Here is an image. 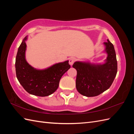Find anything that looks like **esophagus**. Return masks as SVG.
Listing matches in <instances>:
<instances>
[{
  "label": "esophagus",
  "mask_w": 134,
  "mask_h": 134,
  "mask_svg": "<svg viewBox=\"0 0 134 134\" xmlns=\"http://www.w3.org/2000/svg\"><path fill=\"white\" fill-rule=\"evenodd\" d=\"M76 61V58H71L70 59H69V64L70 65H72V64H74V63Z\"/></svg>",
  "instance_id": "esophagus-1"
}]
</instances>
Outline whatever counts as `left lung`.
Instances as JSON below:
<instances>
[{"label": "left lung", "mask_w": 134, "mask_h": 134, "mask_svg": "<svg viewBox=\"0 0 134 134\" xmlns=\"http://www.w3.org/2000/svg\"><path fill=\"white\" fill-rule=\"evenodd\" d=\"M103 44L107 54L104 64L76 62L72 65L77 71L76 90L84 96L99 95L111 87L116 77L117 62L114 46L108 40Z\"/></svg>", "instance_id": "obj_1"}]
</instances>
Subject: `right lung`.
<instances>
[{
  "instance_id": "add662e5",
  "label": "right lung",
  "mask_w": 134,
  "mask_h": 134,
  "mask_svg": "<svg viewBox=\"0 0 134 134\" xmlns=\"http://www.w3.org/2000/svg\"><path fill=\"white\" fill-rule=\"evenodd\" d=\"M27 36L18 48L15 59L16 76L23 88L30 94L40 97L49 96L59 87L60 80L70 68L69 61L55 64L45 69H36L26 60Z\"/></svg>"
}]
</instances>
